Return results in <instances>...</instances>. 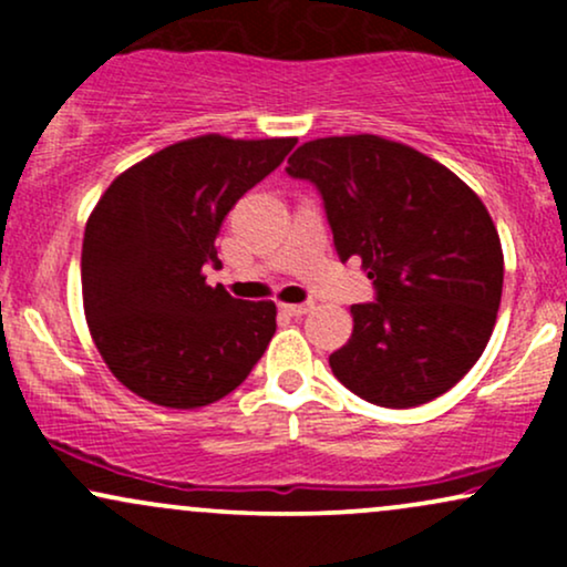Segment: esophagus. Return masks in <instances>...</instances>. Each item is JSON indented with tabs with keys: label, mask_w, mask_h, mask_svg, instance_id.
<instances>
[{
	"label": "esophagus",
	"mask_w": 567,
	"mask_h": 567,
	"mask_svg": "<svg viewBox=\"0 0 567 567\" xmlns=\"http://www.w3.org/2000/svg\"><path fill=\"white\" fill-rule=\"evenodd\" d=\"M279 309H282L285 315H290V317H303V315H309V311H311V303H282Z\"/></svg>",
	"instance_id": "1"
}]
</instances>
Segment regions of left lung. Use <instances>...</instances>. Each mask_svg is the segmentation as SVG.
<instances>
[{"label":"left lung","mask_w":567,"mask_h":567,"mask_svg":"<svg viewBox=\"0 0 567 567\" xmlns=\"http://www.w3.org/2000/svg\"><path fill=\"white\" fill-rule=\"evenodd\" d=\"M285 171L317 186L338 256L360 258L375 285L330 354L336 379L381 408L445 394L491 341L504 288L483 199L426 154L368 133L303 143Z\"/></svg>","instance_id":"8db88e82"}]
</instances>
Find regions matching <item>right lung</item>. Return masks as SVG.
Here are the masks:
<instances>
[{"label":"right lung","instance_id":"add662e5","mask_svg":"<svg viewBox=\"0 0 567 567\" xmlns=\"http://www.w3.org/2000/svg\"><path fill=\"white\" fill-rule=\"evenodd\" d=\"M296 138L178 141L116 175L84 226L82 301L103 362L130 392L194 410L243 383L277 330L271 301H239L202 269L247 188Z\"/></svg>","mask_w":567,"mask_h":567}]
</instances>
